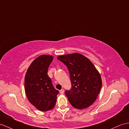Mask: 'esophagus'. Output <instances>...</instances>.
<instances>
[{"mask_svg": "<svg viewBox=\"0 0 129 129\" xmlns=\"http://www.w3.org/2000/svg\"><path fill=\"white\" fill-rule=\"evenodd\" d=\"M59 92H60V94H63L64 93V90L63 89H61L60 91H59Z\"/></svg>", "mask_w": 129, "mask_h": 129, "instance_id": "obj_1", "label": "esophagus"}]
</instances>
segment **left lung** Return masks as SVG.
<instances>
[{"label":"left lung","instance_id":"obj_1","mask_svg":"<svg viewBox=\"0 0 129 129\" xmlns=\"http://www.w3.org/2000/svg\"><path fill=\"white\" fill-rule=\"evenodd\" d=\"M70 73L71 88L65 94L74 107L83 109L93 104L102 87L101 76L93 64L81 54L75 53L57 57Z\"/></svg>","mask_w":129,"mask_h":129}]
</instances>
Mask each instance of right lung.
I'll use <instances>...</instances> for the list:
<instances>
[{"mask_svg":"<svg viewBox=\"0 0 129 129\" xmlns=\"http://www.w3.org/2000/svg\"><path fill=\"white\" fill-rule=\"evenodd\" d=\"M52 60L51 55L39 56L32 62L25 74L26 95L29 102L41 111L52 110L55 105L59 93L47 74L48 67Z\"/></svg>","mask_w":129,"mask_h":129,"instance_id":"add662e5","label":"right lung"}]
</instances>
